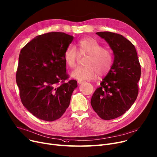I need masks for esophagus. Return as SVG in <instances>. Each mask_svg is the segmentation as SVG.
<instances>
[{
    "mask_svg": "<svg viewBox=\"0 0 157 157\" xmlns=\"http://www.w3.org/2000/svg\"><path fill=\"white\" fill-rule=\"evenodd\" d=\"M78 82L79 83V84H82V83L84 82V81H81V80H78Z\"/></svg>",
    "mask_w": 157,
    "mask_h": 157,
    "instance_id": "1",
    "label": "esophagus"
}]
</instances>
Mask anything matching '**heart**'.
Instances as JSON below:
<instances>
[{
	"label": "heart",
	"instance_id": "1",
	"mask_svg": "<svg viewBox=\"0 0 157 157\" xmlns=\"http://www.w3.org/2000/svg\"><path fill=\"white\" fill-rule=\"evenodd\" d=\"M77 48L69 45L64 54V59L67 66L74 68L80 55L88 56L85 62V66L79 67L73 71L71 76L78 80H91L100 76L107 75L110 71L114 61L113 52L105 48L97 40L92 38L80 40Z\"/></svg>",
	"mask_w": 157,
	"mask_h": 157
}]
</instances>
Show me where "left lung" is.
<instances>
[{
    "label": "left lung",
    "instance_id": "1",
    "mask_svg": "<svg viewBox=\"0 0 157 157\" xmlns=\"http://www.w3.org/2000/svg\"><path fill=\"white\" fill-rule=\"evenodd\" d=\"M96 33L109 44L114 61L110 71L93 94L91 105L100 118L111 120L121 116L136 100L141 66L135 47L129 40L109 31Z\"/></svg>",
    "mask_w": 157,
    "mask_h": 157
}]
</instances>
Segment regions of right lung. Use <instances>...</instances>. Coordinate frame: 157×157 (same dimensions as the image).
I'll use <instances>...</instances> for the list:
<instances>
[{
    "mask_svg": "<svg viewBox=\"0 0 157 157\" xmlns=\"http://www.w3.org/2000/svg\"><path fill=\"white\" fill-rule=\"evenodd\" d=\"M74 36L50 32L36 36L20 52L16 82L23 105L45 121L59 119L78 86L66 72L64 54Z\"/></svg>",
    "mask_w": 157,
    "mask_h": 157,
    "instance_id": "1",
    "label": "right lung"
}]
</instances>
